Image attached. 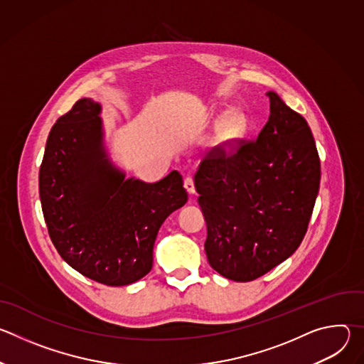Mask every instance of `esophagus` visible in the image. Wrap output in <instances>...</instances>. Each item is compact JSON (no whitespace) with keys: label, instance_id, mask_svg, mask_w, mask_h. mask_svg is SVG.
Masks as SVG:
<instances>
[{"label":"esophagus","instance_id":"34e87169","mask_svg":"<svg viewBox=\"0 0 364 364\" xmlns=\"http://www.w3.org/2000/svg\"><path fill=\"white\" fill-rule=\"evenodd\" d=\"M184 188H186L190 194H194V193H196L194 180H193L191 177H186V178H184Z\"/></svg>","mask_w":364,"mask_h":364}]
</instances>
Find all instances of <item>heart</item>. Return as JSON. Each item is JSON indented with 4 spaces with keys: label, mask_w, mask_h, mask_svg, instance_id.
I'll list each match as a JSON object with an SVG mask.
<instances>
[{
    "label": "heart",
    "mask_w": 364,
    "mask_h": 364,
    "mask_svg": "<svg viewBox=\"0 0 364 364\" xmlns=\"http://www.w3.org/2000/svg\"><path fill=\"white\" fill-rule=\"evenodd\" d=\"M227 117H225L224 115ZM216 131V142L219 146H228L243 138L249 131V118L242 111H230L229 114H220L218 118L221 119Z\"/></svg>",
    "instance_id": "b5f03b06"
}]
</instances>
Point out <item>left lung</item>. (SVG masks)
Here are the masks:
<instances>
[{
  "label": "left lung",
  "mask_w": 364,
  "mask_h": 364,
  "mask_svg": "<svg viewBox=\"0 0 364 364\" xmlns=\"http://www.w3.org/2000/svg\"><path fill=\"white\" fill-rule=\"evenodd\" d=\"M261 134L230 157L215 152L194 174L207 225L205 255L222 277L249 282L301 245L320 188L321 168L306 121L274 92Z\"/></svg>",
  "instance_id": "1"
}]
</instances>
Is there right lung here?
Wrapping results in <instances>:
<instances>
[{
  "mask_svg": "<svg viewBox=\"0 0 364 364\" xmlns=\"http://www.w3.org/2000/svg\"><path fill=\"white\" fill-rule=\"evenodd\" d=\"M100 114L99 102L83 97L51 128L40 201L65 262L96 282L124 287L151 271L159 230L188 196L178 171L152 184L128 178L111 157Z\"/></svg>",
  "mask_w": 364,
  "mask_h": 364,
  "instance_id": "1",
  "label": "right lung"
}]
</instances>
